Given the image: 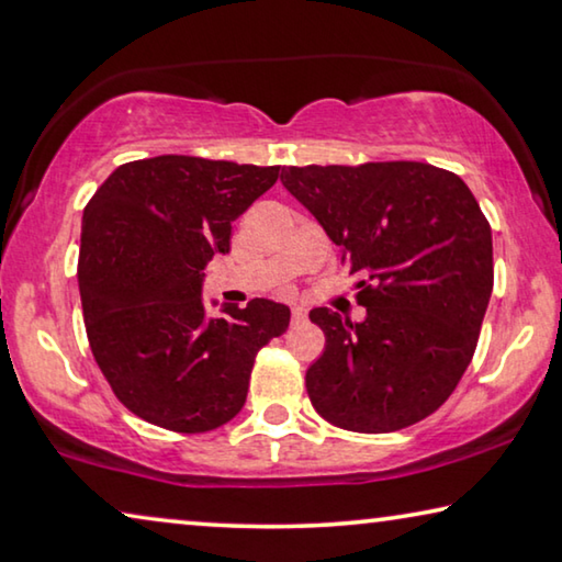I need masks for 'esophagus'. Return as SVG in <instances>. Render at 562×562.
I'll return each instance as SVG.
<instances>
[{
    "label": "esophagus",
    "mask_w": 562,
    "mask_h": 562,
    "mask_svg": "<svg viewBox=\"0 0 562 562\" xmlns=\"http://www.w3.org/2000/svg\"><path fill=\"white\" fill-rule=\"evenodd\" d=\"M307 319V310L305 307H300V305H295L292 307V325H302Z\"/></svg>",
    "instance_id": "obj_1"
}]
</instances>
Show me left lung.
I'll use <instances>...</instances> for the list:
<instances>
[{
    "mask_svg": "<svg viewBox=\"0 0 562 562\" xmlns=\"http://www.w3.org/2000/svg\"><path fill=\"white\" fill-rule=\"evenodd\" d=\"M282 184L360 274L362 323L315 307L325 352L310 403L352 432L432 415L473 360L493 292V235L458 175L427 162L282 167Z\"/></svg>",
    "mask_w": 562,
    "mask_h": 562,
    "instance_id": "left-lung-1",
    "label": "left lung"
}]
</instances>
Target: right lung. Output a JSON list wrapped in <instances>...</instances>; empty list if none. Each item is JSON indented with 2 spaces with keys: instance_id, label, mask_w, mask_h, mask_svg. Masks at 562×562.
I'll use <instances>...</instances> for the list:
<instances>
[{
  "instance_id": "obj_1",
  "label": "right lung",
  "mask_w": 562,
  "mask_h": 562,
  "mask_svg": "<svg viewBox=\"0 0 562 562\" xmlns=\"http://www.w3.org/2000/svg\"><path fill=\"white\" fill-rule=\"evenodd\" d=\"M280 167L162 155L120 165L87 202L79 245L89 347L120 403L175 432H207L243 409L255 355L290 307L255 297L207 317L204 267Z\"/></svg>"
}]
</instances>
